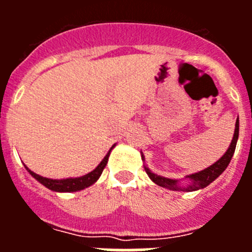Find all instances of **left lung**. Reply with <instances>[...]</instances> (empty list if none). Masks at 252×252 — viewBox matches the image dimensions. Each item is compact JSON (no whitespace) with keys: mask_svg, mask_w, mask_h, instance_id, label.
<instances>
[{"mask_svg":"<svg viewBox=\"0 0 252 252\" xmlns=\"http://www.w3.org/2000/svg\"><path fill=\"white\" fill-rule=\"evenodd\" d=\"M239 128H240V122L239 117L236 120L235 125V133H233V137L231 140V144L228 146V149L226 150V153L222 155L215 164L209 165L208 168L203 169V170L198 171V173H193V174L186 175L184 178H180V179H173V178H165L162 175H158L155 173L150 170L148 166L145 165V157L142 151L141 154V160L144 161V169H145L146 174L149 175L154 183L158 184L159 187L162 188L169 189V190H178V192H194L198 189H203L207 186L215 182L220 175L226 170V168L230 164L231 159H232L233 154H235L236 144H237V139H239Z\"/></svg>","mask_w":252,"mask_h":252,"instance_id":"8db88e82","label":"left lung"}]
</instances>
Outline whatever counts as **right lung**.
Wrapping results in <instances>:
<instances>
[{
    "label": "right lung",
    "mask_w": 252,
    "mask_h": 252,
    "mask_svg": "<svg viewBox=\"0 0 252 252\" xmlns=\"http://www.w3.org/2000/svg\"><path fill=\"white\" fill-rule=\"evenodd\" d=\"M116 144H113L112 148L108 150V153L106 154V157L102 159V161L99 162L97 168L93 169L91 173L86 175H82V177H77V178H64V179H51V178H45L41 177V175L36 174L32 170L28 168L25 165L26 170L30 173V175L32 178L39 182L40 184H43L45 188L50 189L53 192H58V193H72V192H78V190H83V189L88 188L92 184H94L97 180L99 179L101 177L102 171H103L104 166L107 165V161H108V158H110V154L112 151V149L115 148Z\"/></svg>",
    "instance_id": "right-lung-1"
}]
</instances>
